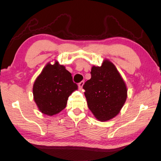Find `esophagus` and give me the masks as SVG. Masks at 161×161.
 <instances>
[{"label":"esophagus","mask_w":161,"mask_h":161,"mask_svg":"<svg viewBox=\"0 0 161 161\" xmlns=\"http://www.w3.org/2000/svg\"><path fill=\"white\" fill-rule=\"evenodd\" d=\"M83 85H84V82L83 81H81L80 82H79V88L80 89H81L82 88V86H83Z\"/></svg>","instance_id":"1"}]
</instances>
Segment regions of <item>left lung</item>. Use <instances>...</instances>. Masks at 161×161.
I'll return each instance as SVG.
<instances>
[{"label": "left lung", "mask_w": 161, "mask_h": 161, "mask_svg": "<svg viewBox=\"0 0 161 161\" xmlns=\"http://www.w3.org/2000/svg\"><path fill=\"white\" fill-rule=\"evenodd\" d=\"M91 78L83 85L89 109L101 121L118 115L127 99V87L115 65L105 59L91 68Z\"/></svg>", "instance_id": "left-lung-1"}]
</instances>
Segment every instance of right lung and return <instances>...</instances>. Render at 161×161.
<instances>
[{"label": "right lung", "instance_id": "obj_1", "mask_svg": "<svg viewBox=\"0 0 161 161\" xmlns=\"http://www.w3.org/2000/svg\"><path fill=\"white\" fill-rule=\"evenodd\" d=\"M78 86L72 75L58 61L47 63L33 86V99L42 114L52 116L64 109L69 97Z\"/></svg>", "mask_w": 161, "mask_h": 161}]
</instances>
